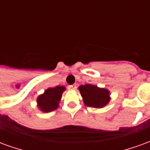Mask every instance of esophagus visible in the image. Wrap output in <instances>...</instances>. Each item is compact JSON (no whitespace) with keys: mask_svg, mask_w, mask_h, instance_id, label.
I'll list each match as a JSON object with an SVG mask.
<instances>
[{"mask_svg":"<svg viewBox=\"0 0 150 150\" xmlns=\"http://www.w3.org/2000/svg\"><path fill=\"white\" fill-rule=\"evenodd\" d=\"M67 88H68L69 90H75V88H76V86L75 85H69Z\"/></svg>","mask_w":150,"mask_h":150,"instance_id":"obj_1","label":"esophagus"}]
</instances>
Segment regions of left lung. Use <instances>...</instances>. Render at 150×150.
I'll return each instance as SVG.
<instances>
[{
	"instance_id": "8db88e82",
	"label": "left lung",
	"mask_w": 150,
	"mask_h": 150,
	"mask_svg": "<svg viewBox=\"0 0 150 150\" xmlns=\"http://www.w3.org/2000/svg\"><path fill=\"white\" fill-rule=\"evenodd\" d=\"M83 103L86 106L92 108L104 107L110 100L109 91L104 88H98L96 85H81L79 87Z\"/></svg>"
}]
</instances>
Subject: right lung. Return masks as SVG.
<instances>
[{"label":"right lung","mask_w":150,"mask_h":150,"mask_svg":"<svg viewBox=\"0 0 150 150\" xmlns=\"http://www.w3.org/2000/svg\"><path fill=\"white\" fill-rule=\"evenodd\" d=\"M66 88L63 86H56L54 88L46 89L43 94L38 97V106L44 112L55 110L59 107V103Z\"/></svg>","instance_id":"add662e5"}]
</instances>
